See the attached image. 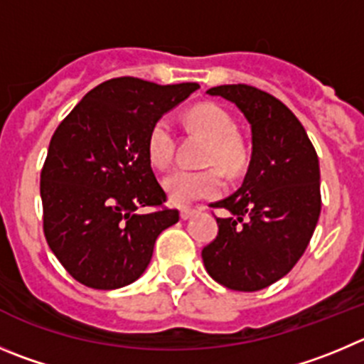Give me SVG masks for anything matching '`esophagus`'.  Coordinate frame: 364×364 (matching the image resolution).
<instances>
[{
    "instance_id": "obj_1",
    "label": "esophagus",
    "mask_w": 364,
    "mask_h": 364,
    "mask_svg": "<svg viewBox=\"0 0 364 364\" xmlns=\"http://www.w3.org/2000/svg\"><path fill=\"white\" fill-rule=\"evenodd\" d=\"M196 212H198L196 208H181V219H190Z\"/></svg>"
}]
</instances>
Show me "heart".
I'll list each match as a JSON object with an SVG mask.
<instances>
[{
  "label": "heart",
  "mask_w": 364,
  "mask_h": 364,
  "mask_svg": "<svg viewBox=\"0 0 364 364\" xmlns=\"http://www.w3.org/2000/svg\"><path fill=\"white\" fill-rule=\"evenodd\" d=\"M185 124L190 131L208 140L203 165L219 166L230 176H237L247 165V149L237 134V124L228 111L215 104H198L185 113ZM147 158L154 168L165 171L174 158V132L165 118L151 125L147 134ZM174 205H188L198 199L215 198L223 192V178L217 168L206 171H176L163 181Z\"/></svg>",
  "instance_id": "heart-1"
}]
</instances>
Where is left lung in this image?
Segmentation results:
<instances>
[{
    "mask_svg": "<svg viewBox=\"0 0 364 364\" xmlns=\"http://www.w3.org/2000/svg\"><path fill=\"white\" fill-rule=\"evenodd\" d=\"M251 125L253 152L242 186L212 208L219 232L203 247L210 277L233 291H260L289 273L321 212L320 163L304 125L273 95L247 84L210 87Z\"/></svg>",
    "mask_w": 364,
    "mask_h": 364,
    "instance_id": "left-lung-1",
    "label": "left lung"
}]
</instances>
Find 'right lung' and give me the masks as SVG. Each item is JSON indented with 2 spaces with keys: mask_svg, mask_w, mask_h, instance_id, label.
I'll use <instances>...</instances> for the list:
<instances>
[{
  "mask_svg": "<svg viewBox=\"0 0 364 364\" xmlns=\"http://www.w3.org/2000/svg\"><path fill=\"white\" fill-rule=\"evenodd\" d=\"M199 84L105 80L59 124L41 171L43 232L64 269L91 289H118L147 269L166 208L147 158L151 125ZM140 205L153 210L136 214Z\"/></svg>",
  "mask_w": 364,
  "mask_h": 364,
  "instance_id": "right-lung-1",
  "label": "right lung"
}]
</instances>
